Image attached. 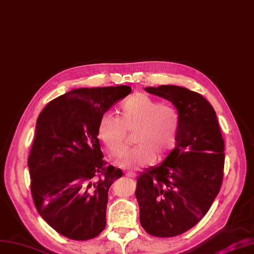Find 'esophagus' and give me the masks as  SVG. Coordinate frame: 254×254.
<instances>
[{
	"mask_svg": "<svg viewBox=\"0 0 254 254\" xmlns=\"http://www.w3.org/2000/svg\"><path fill=\"white\" fill-rule=\"evenodd\" d=\"M126 176L128 177V178H131V179H135L136 178V175H135L134 172H127Z\"/></svg>",
	"mask_w": 254,
	"mask_h": 254,
	"instance_id": "1",
	"label": "esophagus"
}]
</instances>
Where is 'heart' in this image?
I'll return each mask as SVG.
<instances>
[{
  "mask_svg": "<svg viewBox=\"0 0 254 254\" xmlns=\"http://www.w3.org/2000/svg\"><path fill=\"white\" fill-rule=\"evenodd\" d=\"M180 125L179 112L170 104H162L146 93H136L120 105V117L111 113L102 115L98 136L115 156L127 148V131L134 133L135 148L120 161L126 168L137 169L162 162L177 143Z\"/></svg>",
  "mask_w": 254,
  "mask_h": 254,
  "instance_id": "b5f03b06",
  "label": "heart"
}]
</instances>
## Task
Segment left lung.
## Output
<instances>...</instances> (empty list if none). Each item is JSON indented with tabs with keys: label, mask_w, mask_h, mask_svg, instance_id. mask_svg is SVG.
Segmentation results:
<instances>
[{
	"label": "left lung",
	"mask_w": 254,
	"mask_h": 254,
	"mask_svg": "<svg viewBox=\"0 0 254 254\" xmlns=\"http://www.w3.org/2000/svg\"><path fill=\"white\" fill-rule=\"evenodd\" d=\"M176 106L180 116L177 146L158 166L137 179L141 227L150 235L172 237L194 227L218 194L224 141L216 113L200 93L184 87H146Z\"/></svg>",
	"instance_id": "8db88e82"
}]
</instances>
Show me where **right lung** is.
<instances>
[{
    "label": "right lung",
    "mask_w": 254,
    "mask_h": 254,
    "mask_svg": "<svg viewBox=\"0 0 254 254\" xmlns=\"http://www.w3.org/2000/svg\"><path fill=\"white\" fill-rule=\"evenodd\" d=\"M131 90L73 89L49 102L37 119L27 159L33 200L49 226L70 240H91L106 226L108 190L122 170L103 159L98 125Z\"/></svg>",
    "instance_id": "right-lung-1"
}]
</instances>
